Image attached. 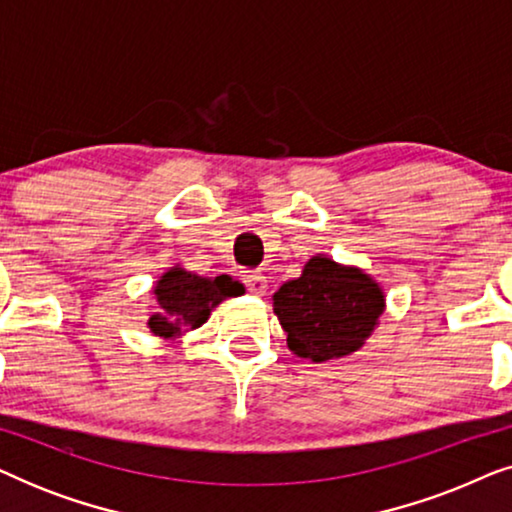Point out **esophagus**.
Here are the masks:
<instances>
[{"label":"esophagus","mask_w":512,"mask_h":512,"mask_svg":"<svg viewBox=\"0 0 512 512\" xmlns=\"http://www.w3.org/2000/svg\"><path fill=\"white\" fill-rule=\"evenodd\" d=\"M242 279L254 296H263V293L268 291V277H265L263 272H244Z\"/></svg>","instance_id":"1"}]
</instances>
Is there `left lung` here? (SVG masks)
Instances as JSON below:
<instances>
[{
    "instance_id": "left-lung-1",
    "label": "left lung",
    "mask_w": 512,
    "mask_h": 512,
    "mask_svg": "<svg viewBox=\"0 0 512 512\" xmlns=\"http://www.w3.org/2000/svg\"><path fill=\"white\" fill-rule=\"evenodd\" d=\"M272 310L291 352L321 363L363 347L384 312V291L361 268L317 254L303 275L279 286Z\"/></svg>"
}]
</instances>
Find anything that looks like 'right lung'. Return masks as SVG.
<instances>
[{"label":"right lung","mask_w":512,"mask_h":512,"mask_svg":"<svg viewBox=\"0 0 512 512\" xmlns=\"http://www.w3.org/2000/svg\"><path fill=\"white\" fill-rule=\"evenodd\" d=\"M242 293L244 286L228 275L200 277L174 265L153 286L158 310L149 317L151 333L172 340L200 328L216 305Z\"/></svg>","instance_id":"1"}]
</instances>
